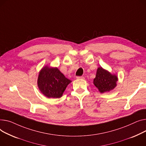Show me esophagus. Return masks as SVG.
I'll use <instances>...</instances> for the list:
<instances>
[{"mask_svg": "<svg viewBox=\"0 0 146 146\" xmlns=\"http://www.w3.org/2000/svg\"><path fill=\"white\" fill-rule=\"evenodd\" d=\"M76 78L78 80H85V78L84 76H76Z\"/></svg>", "mask_w": 146, "mask_h": 146, "instance_id": "obj_1", "label": "esophagus"}]
</instances>
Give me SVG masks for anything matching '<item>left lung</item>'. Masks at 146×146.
<instances>
[{
    "instance_id": "left-lung-1",
    "label": "left lung",
    "mask_w": 146,
    "mask_h": 146,
    "mask_svg": "<svg viewBox=\"0 0 146 146\" xmlns=\"http://www.w3.org/2000/svg\"><path fill=\"white\" fill-rule=\"evenodd\" d=\"M118 76L100 66L97 68L96 78L93 84L98 88L100 93L110 92L117 86Z\"/></svg>"
}]
</instances>
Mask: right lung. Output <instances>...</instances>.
Returning <instances> with one entry per match:
<instances>
[{
  "label": "right lung",
  "mask_w": 146,
  "mask_h": 146,
  "mask_svg": "<svg viewBox=\"0 0 146 146\" xmlns=\"http://www.w3.org/2000/svg\"><path fill=\"white\" fill-rule=\"evenodd\" d=\"M71 82L57 67L45 65L39 72L37 84L39 90L45 97L58 98L62 96L66 87Z\"/></svg>",
  "instance_id": "obj_1"
}]
</instances>
